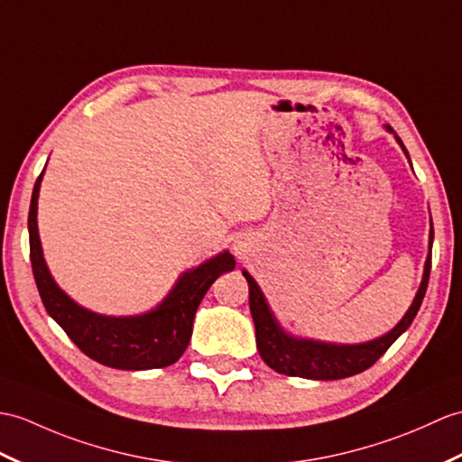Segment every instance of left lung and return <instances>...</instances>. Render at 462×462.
<instances>
[{"instance_id": "1", "label": "left lung", "mask_w": 462, "mask_h": 462, "mask_svg": "<svg viewBox=\"0 0 462 462\" xmlns=\"http://www.w3.org/2000/svg\"><path fill=\"white\" fill-rule=\"evenodd\" d=\"M398 139L407 155V149L402 143V139ZM242 273L250 287V310L255 325L257 352H260V356L267 366L275 372L285 374V376H299L309 380H340L354 376V374H360L370 368L372 364H376L382 354L398 340V337L403 330H407V327L411 325V320L415 319L417 310H420L427 291L429 273H431V252H429V257L425 262V273L420 291H417L410 310H407L405 317L400 320L398 327L390 330L388 335H383L376 340L364 342V345H327V342L297 340L293 337H287L285 332L277 327L272 310L267 309L265 299L260 291V287L252 280V275L248 272Z\"/></svg>"}]
</instances>
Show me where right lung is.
I'll return each mask as SVG.
<instances>
[{
    "instance_id": "add662e5",
    "label": "right lung",
    "mask_w": 462,
    "mask_h": 462,
    "mask_svg": "<svg viewBox=\"0 0 462 462\" xmlns=\"http://www.w3.org/2000/svg\"><path fill=\"white\" fill-rule=\"evenodd\" d=\"M45 171V169H42ZM41 175L29 207V254L41 301L69 338L86 356L117 370H149L175 364L187 350L192 320L218 275L234 270V257L224 252L187 272L173 291L152 313L139 317H104L79 307L64 295L47 270L37 232V199Z\"/></svg>"
}]
</instances>
